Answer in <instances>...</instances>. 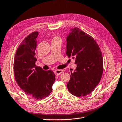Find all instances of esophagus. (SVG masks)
Wrapping results in <instances>:
<instances>
[{
	"label": "esophagus",
	"mask_w": 122,
	"mask_h": 122,
	"mask_svg": "<svg viewBox=\"0 0 122 122\" xmlns=\"http://www.w3.org/2000/svg\"><path fill=\"white\" fill-rule=\"evenodd\" d=\"M62 72H63V70H54V73L56 74V75H57V76L60 75V74Z\"/></svg>",
	"instance_id": "1"
}]
</instances>
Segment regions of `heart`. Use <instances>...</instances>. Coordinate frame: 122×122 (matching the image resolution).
Segmentation results:
<instances>
[{
    "label": "heart",
    "mask_w": 122,
    "mask_h": 122,
    "mask_svg": "<svg viewBox=\"0 0 122 122\" xmlns=\"http://www.w3.org/2000/svg\"><path fill=\"white\" fill-rule=\"evenodd\" d=\"M54 39H59V40H61V38L60 37H59V36H56V37H55L54 38Z\"/></svg>",
    "instance_id": "heart-1"
}]
</instances>
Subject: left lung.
I'll return each instance as SVG.
<instances>
[{"instance_id":"8db88e82","label":"left lung","mask_w":122,"mask_h":122,"mask_svg":"<svg viewBox=\"0 0 122 122\" xmlns=\"http://www.w3.org/2000/svg\"><path fill=\"white\" fill-rule=\"evenodd\" d=\"M66 54L75 60L77 68L72 72L67 88L77 97L90 94L99 83L103 72L102 53L92 36L79 28L71 30L68 36Z\"/></svg>"}]
</instances>
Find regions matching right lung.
Listing matches in <instances>:
<instances>
[{"mask_svg": "<svg viewBox=\"0 0 122 122\" xmlns=\"http://www.w3.org/2000/svg\"><path fill=\"white\" fill-rule=\"evenodd\" d=\"M38 34V32L30 33L18 46L14 60V72L21 89L34 98L41 100L52 92L56 75L52 70L44 71L35 65Z\"/></svg>", "mask_w": 122, "mask_h": 122, "instance_id": "1", "label": "right lung"}]
</instances>
